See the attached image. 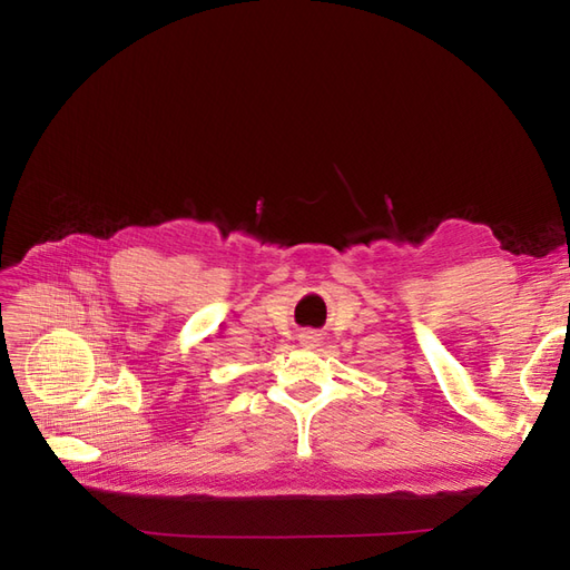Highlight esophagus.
Wrapping results in <instances>:
<instances>
[{"label":"esophagus","mask_w":570,"mask_h":570,"mask_svg":"<svg viewBox=\"0 0 570 570\" xmlns=\"http://www.w3.org/2000/svg\"><path fill=\"white\" fill-rule=\"evenodd\" d=\"M314 342H316V335H312V333L302 335V344H314Z\"/></svg>","instance_id":"34e87169"}]
</instances>
